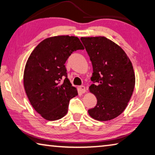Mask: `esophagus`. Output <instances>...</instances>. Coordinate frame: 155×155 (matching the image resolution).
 Instances as JSON below:
<instances>
[{"instance_id": "34e87169", "label": "esophagus", "mask_w": 155, "mask_h": 155, "mask_svg": "<svg viewBox=\"0 0 155 155\" xmlns=\"http://www.w3.org/2000/svg\"><path fill=\"white\" fill-rule=\"evenodd\" d=\"M79 90H80V91H81V93H85V86H83V85H81V86H80L79 87Z\"/></svg>"}]
</instances>
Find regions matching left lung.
<instances>
[{"label":"left lung","instance_id":"8db88e82","mask_svg":"<svg viewBox=\"0 0 155 155\" xmlns=\"http://www.w3.org/2000/svg\"><path fill=\"white\" fill-rule=\"evenodd\" d=\"M93 66L89 87L97 104L88 110L92 118L109 121L124 111L132 96L135 77L130 60L120 46L104 36L82 37Z\"/></svg>","mask_w":155,"mask_h":155}]
</instances>
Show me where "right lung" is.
Masks as SVG:
<instances>
[{"label":"right lung","mask_w":155,"mask_h":155,"mask_svg":"<svg viewBox=\"0 0 155 155\" xmlns=\"http://www.w3.org/2000/svg\"><path fill=\"white\" fill-rule=\"evenodd\" d=\"M83 49L77 37L54 36L41 41L28 58L23 76L25 92L34 109L45 120L62 118L70 100L78 95L64 64L73 52Z\"/></svg>","instance_id":"obj_1"}]
</instances>
